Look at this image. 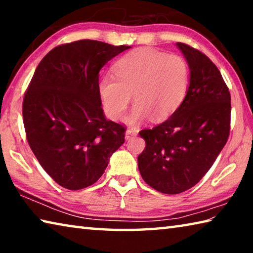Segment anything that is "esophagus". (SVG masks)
Returning a JSON list of instances; mask_svg holds the SVG:
<instances>
[{"label":"esophagus","mask_w":253,"mask_h":253,"mask_svg":"<svg viewBox=\"0 0 253 253\" xmlns=\"http://www.w3.org/2000/svg\"><path fill=\"white\" fill-rule=\"evenodd\" d=\"M137 131L135 128H128V129L125 131V138L128 140V139H130V138H132V137H135L136 135H137Z\"/></svg>","instance_id":"1"}]
</instances>
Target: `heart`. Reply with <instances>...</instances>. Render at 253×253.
<instances>
[{
  "mask_svg": "<svg viewBox=\"0 0 253 253\" xmlns=\"http://www.w3.org/2000/svg\"><path fill=\"white\" fill-rule=\"evenodd\" d=\"M114 75L106 74L98 83L105 113L119 119L130 102L135 105L126 117L130 125H139L152 117H169L185 99L190 87V66L182 55L152 49H137L123 55L114 65Z\"/></svg>",
  "mask_w": 253,
  "mask_h": 253,
  "instance_id": "1",
  "label": "heart"
}]
</instances>
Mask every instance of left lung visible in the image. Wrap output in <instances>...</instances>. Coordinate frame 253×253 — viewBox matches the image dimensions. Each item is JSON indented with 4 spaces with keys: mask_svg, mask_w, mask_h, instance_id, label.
<instances>
[{
    "mask_svg": "<svg viewBox=\"0 0 253 253\" xmlns=\"http://www.w3.org/2000/svg\"><path fill=\"white\" fill-rule=\"evenodd\" d=\"M190 66V87L168 121L139 135L146 147L138 156L145 182L165 194L193 187L211 169L230 134L231 96L207 55L177 42Z\"/></svg>",
    "mask_w": 253,
    "mask_h": 253,
    "instance_id": "obj_1",
    "label": "left lung"
}]
</instances>
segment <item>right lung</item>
<instances>
[{"instance_id":"right-lung-1","label":"right lung","mask_w":253,"mask_h":253,"mask_svg":"<svg viewBox=\"0 0 253 253\" xmlns=\"http://www.w3.org/2000/svg\"><path fill=\"white\" fill-rule=\"evenodd\" d=\"M129 45L80 40L41 60L23 99L28 143L59 185L77 191L104 174L125 142V127L108 121L98 92L99 71Z\"/></svg>"}]
</instances>
